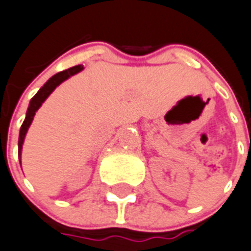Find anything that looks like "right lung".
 <instances>
[{
  "label": "right lung",
  "mask_w": 251,
  "mask_h": 251,
  "mask_svg": "<svg viewBox=\"0 0 251 251\" xmlns=\"http://www.w3.org/2000/svg\"><path fill=\"white\" fill-rule=\"evenodd\" d=\"M83 69L84 67L81 66V65H77V66L70 67V69H67V70H64V71H61V73L56 74V75H53V76L50 77L47 83L44 84L41 89L38 90V93L31 98L29 108L28 111H26V117H25L24 122H23L22 129H20V135H19V155H20V153H22V147H23V143H24L25 134H26L31 121H33L35 111L42 106V103H43L44 100H46V98H47V97L53 92L56 86L60 85L64 80H66L67 77H70L71 75H74V74L79 73V71H81Z\"/></svg>",
  "instance_id": "right-lung-1"
}]
</instances>
